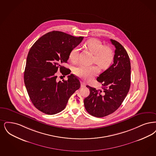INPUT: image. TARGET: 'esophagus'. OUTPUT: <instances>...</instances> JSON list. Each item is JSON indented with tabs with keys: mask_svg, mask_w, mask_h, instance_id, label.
Listing matches in <instances>:
<instances>
[{
	"mask_svg": "<svg viewBox=\"0 0 156 156\" xmlns=\"http://www.w3.org/2000/svg\"><path fill=\"white\" fill-rule=\"evenodd\" d=\"M81 87H86V83L84 82H81Z\"/></svg>",
	"mask_w": 156,
	"mask_h": 156,
	"instance_id": "1",
	"label": "esophagus"
}]
</instances>
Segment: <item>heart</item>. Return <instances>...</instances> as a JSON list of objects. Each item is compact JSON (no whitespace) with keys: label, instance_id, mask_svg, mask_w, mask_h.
Instances as JSON below:
<instances>
[{"label":"heart","instance_id":"b5f03b06","mask_svg":"<svg viewBox=\"0 0 156 156\" xmlns=\"http://www.w3.org/2000/svg\"><path fill=\"white\" fill-rule=\"evenodd\" d=\"M87 49L94 54L93 62L96 63L102 69L107 68L112 62L113 60V52L108 48L104 46L103 44L99 40L92 38L85 43ZM79 49L75 47L71 50L69 57L73 62H76L78 59ZM99 73V69L96 66H86L81 64L74 69L76 75L84 80H90Z\"/></svg>","mask_w":156,"mask_h":156}]
</instances>
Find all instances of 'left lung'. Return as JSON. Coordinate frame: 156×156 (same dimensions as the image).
<instances>
[{
    "mask_svg": "<svg viewBox=\"0 0 156 156\" xmlns=\"http://www.w3.org/2000/svg\"><path fill=\"white\" fill-rule=\"evenodd\" d=\"M110 41L115 48L113 64L97 78L103 89L87 86L90 94L84 99V106L89 114L96 117H103L116 111L131 86L129 56L119 42L112 39Z\"/></svg>",
    "mask_w": 156,
    "mask_h": 156,
    "instance_id": "8db88e82",
    "label": "left lung"
}]
</instances>
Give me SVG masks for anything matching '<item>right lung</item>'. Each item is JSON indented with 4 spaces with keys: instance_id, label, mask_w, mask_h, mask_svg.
Instances as JSON below:
<instances>
[{
    "instance_id": "1",
    "label": "right lung",
    "mask_w": 156,
    "mask_h": 156,
    "mask_svg": "<svg viewBox=\"0 0 156 156\" xmlns=\"http://www.w3.org/2000/svg\"><path fill=\"white\" fill-rule=\"evenodd\" d=\"M83 38L53 31L40 37L31 48L24 80L32 103L39 111L49 115L61 112L71 96L81 87L79 79L72 74L68 80L57 81V71L64 76L70 74V69L63 65L67 62L71 50Z\"/></svg>"
}]
</instances>
